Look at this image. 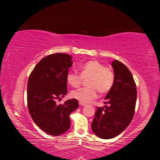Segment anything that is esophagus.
I'll use <instances>...</instances> for the list:
<instances>
[{"instance_id":"esophagus-1","label":"esophagus","mask_w":160,"mask_h":160,"mask_svg":"<svg viewBox=\"0 0 160 160\" xmlns=\"http://www.w3.org/2000/svg\"><path fill=\"white\" fill-rule=\"evenodd\" d=\"M79 104H80V106H82V107H83V106H85V105H86V104L81 102H79Z\"/></svg>"}]
</instances>
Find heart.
Returning a JSON list of instances; mask_svg holds the SVG:
<instances>
[{"label": "heart", "mask_w": 160, "mask_h": 160, "mask_svg": "<svg viewBox=\"0 0 160 160\" xmlns=\"http://www.w3.org/2000/svg\"><path fill=\"white\" fill-rule=\"evenodd\" d=\"M80 75L71 71L67 74V82L73 87H78L82 82L87 80L85 88L73 91L71 96L82 103L89 102L100 94H105L109 91L113 85L115 75L109 67H105L103 64L97 60H90L79 67Z\"/></svg>", "instance_id": "1"}]
</instances>
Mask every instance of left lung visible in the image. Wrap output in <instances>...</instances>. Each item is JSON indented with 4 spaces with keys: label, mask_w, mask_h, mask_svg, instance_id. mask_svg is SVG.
Wrapping results in <instances>:
<instances>
[{
    "label": "left lung",
    "mask_w": 160,
    "mask_h": 160,
    "mask_svg": "<svg viewBox=\"0 0 160 160\" xmlns=\"http://www.w3.org/2000/svg\"><path fill=\"white\" fill-rule=\"evenodd\" d=\"M115 80L105 97L104 107H97L91 128L102 139H111L123 132L135 113L137 88L131 71L118 60L111 62Z\"/></svg>",
    "instance_id": "obj_1"
}]
</instances>
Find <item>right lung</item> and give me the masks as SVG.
Here are the masks:
<instances>
[{
    "mask_svg": "<svg viewBox=\"0 0 160 160\" xmlns=\"http://www.w3.org/2000/svg\"><path fill=\"white\" fill-rule=\"evenodd\" d=\"M69 54L57 53L36 64L28 82V106L36 124L51 135H60L70 128V114L78 107L76 99L58 105L67 93L69 68L73 64Z\"/></svg>",
    "mask_w": 160,
    "mask_h": 160,
    "instance_id": "add662e5",
    "label": "right lung"
}]
</instances>
